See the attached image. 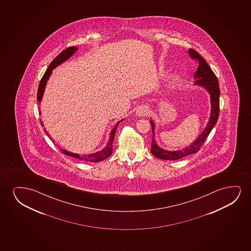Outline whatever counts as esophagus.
<instances>
[{
  "label": "esophagus",
  "mask_w": 251,
  "mask_h": 251,
  "mask_svg": "<svg viewBox=\"0 0 251 251\" xmlns=\"http://www.w3.org/2000/svg\"><path fill=\"white\" fill-rule=\"evenodd\" d=\"M150 113V109L147 106H141L138 108L136 110V115L138 117H143L145 116H148Z\"/></svg>",
  "instance_id": "esophagus-1"
}]
</instances>
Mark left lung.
Masks as SVG:
<instances>
[{"label":"left lung","instance_id":"8db88e82","mask_svg":"<svg viewBox=\"0 0 251 251\" xmlns=\"http://www.w3.org/2000/svg\"><path fill=\"white\" fill-rule=\"evenodd\" d=\"M189 55L192 59H196L198 62V69L195 74V85L203 87L209 93L210 102H211V113H210L209 121L206 124L204 130L201 133L198 138H196L195 141H193L191 145L186 148L176 150V151H167L165 149L160 148L155 141V124L153 121L150 120L152 131V140H151V152L155 157L161 158L164 160H177L180 158H184L186 156L196 153L199 151L200 148L206 141V138L210 134V132L215 126L219 113H220V85L217 79L216 75H214L213 70L211 69L208 64L206 63L205 59L203 58L199 53L189 49Z\"/></svg>","mask_w":251,"mask_h":251}]
</instances>
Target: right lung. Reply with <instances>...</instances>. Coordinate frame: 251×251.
I'll use <instances>...</instances> for the list:
<instances>
[{
    "instance_id": "obj_1",
    "label": "right lung",
    "mask_w": 251,
    "mask_h": 251,
    "mask_svg": "<svg viewBox=\"0 0 251 251\" xmlns=\"http://www.w3.org/2000/svg\"><path fill=\"white\" fill-rule=\"evenodd\" d=\"M77 50H78V48L75 47V46H72V47L66 49L65 50H63L62 53H60V54L52 61L51 63L49 66L48 69L45 71V75L42 77L40 83H39V86H38V96H37L38 97V103H41L42 99H43L44 93H45V86H46V84H47V81H48L50 76L51 75L53 69H55L57 66L62 64L63 62H66L68 59L70 58V57L77 51ZM124 120V119H122V120L119 121V122H117V124L115 125V127L111 129L109 141H108L106 146H105L102 150L96 151V152H93V153H91V154L85 155L78 154V153L71 152V151H67V150L63 149V148H61V151H62L63 154L71 156L73 158H77V159L82 160V161L84 162L102 161L103 159H105V158H108V157H110L111 153H112V151H113V148H112V146H113V140L114 137H115V134H116V132H117L118 124H120L121 122ZM42 125H43V124H42ZM45 132H46V130H45ZM46 134H47L48 136L50 135V134H48V132H46ZM50 139H51V138L50 137ZM53 141H54V140H53Z\"/></svg>"
}]
</instances>
